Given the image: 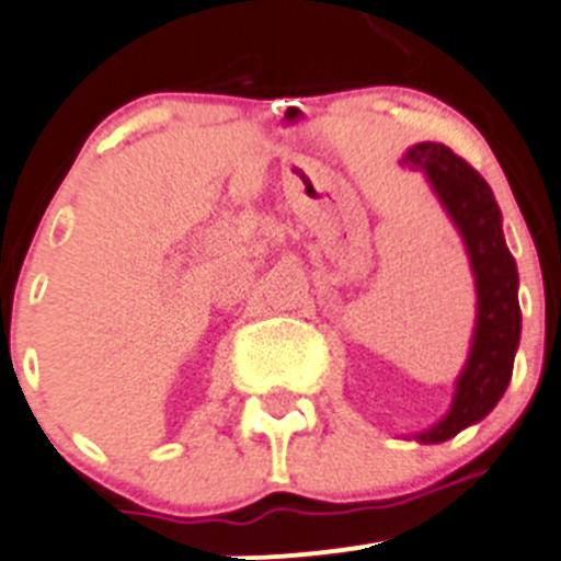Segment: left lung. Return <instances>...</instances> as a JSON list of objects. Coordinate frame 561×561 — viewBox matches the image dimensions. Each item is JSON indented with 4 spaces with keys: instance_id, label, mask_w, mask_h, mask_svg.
I'll list each match as a JSON object with an SVG mask.
<instances>
[{
    "instance_id": "left-lung-1",
    "label": "left lung",
    "mask_w": 561,
    "mask_h": 561,
    "mask_svg": "<svg viewBox=\"0 0 561 561\" xmlns=\"http://www.w3.org/2000/svg\"><path fill=\"white\" fill-rule=\"evenodd\" d=\"M403 163L428 174L436 196L461 229L477 280V330L456 401L439 425L417 436L425 445H436L485 417L507 390L520 337L518 270L504 245L496 198L461 154L445 144L423 141L409 149Z\"/></svg>"
}]
</instances>
